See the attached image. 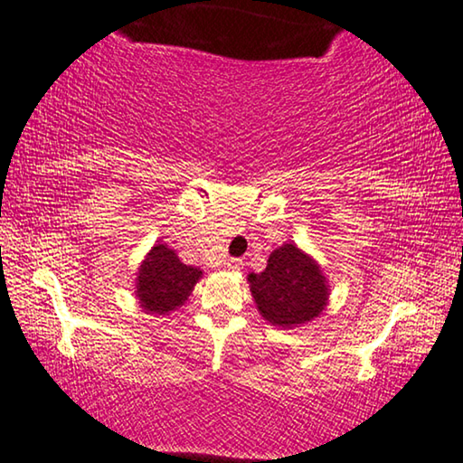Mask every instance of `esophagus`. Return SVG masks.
<instances>
[{
    "label": "esophagus",
    "instance_id": "1",
    "mask_svg": "<svg viewBox=\"0 0 463 463\" xmlns=\"http://www.w3.org/2000/svg\"><path fill=\"white\" fill-rule=\"evenodd\" d=\"M225 265H227V269H232V271H240V269L244 267V262H241V259H230Z\"/></svg>",
    "mask_w": 463,
    "mask_h": 463
}]
</instances>
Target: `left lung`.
<instances>
[{
	"label": "left lung",
	"instance_id": "1",
	"mask_svg": "<svg viewBox=\"0 0 463 463\" xmlns=\"http://www.w3.org/2000/svg\"><path fill=\"white\" fill-rule=\"evenodd\" d=\"M248 281L262 318L283 329L310 323L329 300V286L321 267L296 244H283L273 250L265 271L250 273Z\"/></svg>",
	"mask_w": 463,
	"mask_h": 463
}]
</instances>
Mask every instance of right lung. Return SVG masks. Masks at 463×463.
Segmentation results:
<instances>
[{
  "mask_svg": "<svg viewBox=\"0 0 463 463\" xmlns=\"http://www.w3.org/2000/svg\"><path fill=\"white\" fill-rule=\"evenodd\" d=\"M201 277V269L184 265L174 248L155 244L138 269L137 298L151 315H167L184 306Z\"/></svg>",
  "mask_w": 463,
  "mask_h": 463,
  "instance_id": "obj_1",
  "label": "right lung"
}]
</instances>
